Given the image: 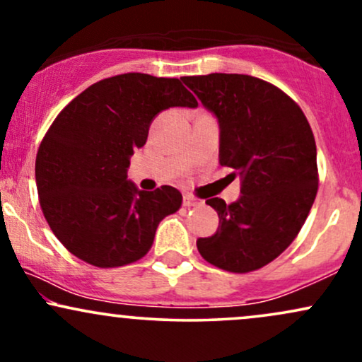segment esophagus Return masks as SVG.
I'll return each mask as SVG.
<instances>
[{
  "label": "esophagus",
  "mask_w": 362,
  "mask_h": 362,
  "mask_svg": "<svg viewBox=\"0 0 362 362\" xmlns=\"http://www.w3.org/2000/svg\"><path fill=\"white\" fill-rule=\"evenodd\" d=\"M201 204H202V201H201V199L194 197V195H185V197H184V206H187V207H192V206H201Z\"/></svg>",
  "instance_id": "esophagus-1"
}]
</instances>
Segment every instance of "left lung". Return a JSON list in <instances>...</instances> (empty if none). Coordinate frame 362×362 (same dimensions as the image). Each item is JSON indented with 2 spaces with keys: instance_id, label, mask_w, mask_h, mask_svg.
Wrapping results in <instances>:
<instances>
[{
  "instance_id": "left-lung-1",
  "label": "left lung",
  "mask_w": 362,
  "mask_h": 362,
  "mask_svg": "<svg viewBox=\"0 0 362 362\" xmlns=\"http://www.w3.org/2000/svg\"><path fill=\"white\" fill-rule=\"evenodd\" d=\"M219 122V163L242 178L233 204L207 199L218 231L197 240L202 259L228 272L264 267L293 243L318 190L317 144L293 98L248 74L184 76Z\"/></svg>"
}]
</instances>
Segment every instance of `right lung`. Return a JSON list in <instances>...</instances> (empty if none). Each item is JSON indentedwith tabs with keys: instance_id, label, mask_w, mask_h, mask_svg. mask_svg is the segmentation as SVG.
<instances>
[{
	"instance_id": "obj_1",
	"label": "right lung",
	"mask_w": 362,
	"mask_h": 362,
	"mask_svg": "<svg viewBox=\"0 0 362 362\" xmlns=\"http://www.w3.org/2000/svg\"><path fill=\"white\" fill-rule=\"evenodd\" d=\"M170 107H197L177 78L126 73L95 83L59 112L35 160L40 207L56 238L86 264L109 269L143 259L182 194L146 192L127 180L151 120Z\"/></svg>"
}]
</instances>
